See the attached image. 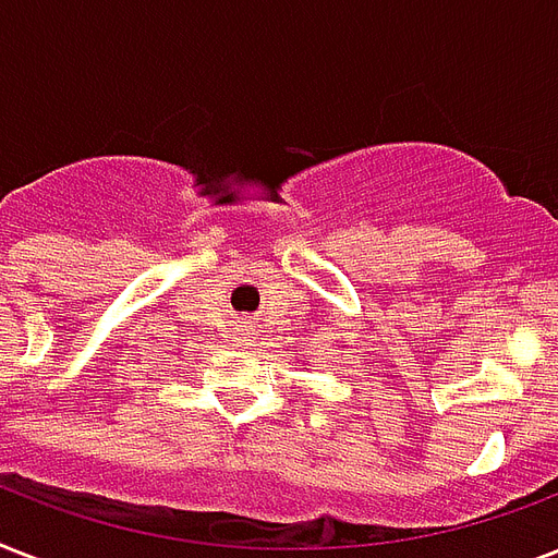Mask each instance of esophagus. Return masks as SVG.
Masks as SVG:
<instances>
[{
  "mask_svg": "<svg viewBox=\"0 0 558 558\" xmlns=\"http://www.w3.org/2000/svg\"><path fill=\"white\" fill-rule=\"evenodd\" d=\"M240 336H248V324L243 322V330H240Z\"/></svg>",
  "mask_w": 558,
  "mask_h": 558,
  "instance_id": "1",
  "label": "esophagus"
}]
</instances>
